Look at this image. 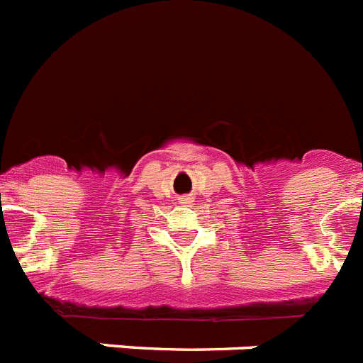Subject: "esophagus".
Returning a JSON list of instances; mask_svg holds the SVG:
<instances>
[{
  "mask_svg": "<svg viewBox=\"0 0 363 363\" xmlns=\"http://www.w3.org/2000/svg\"><path fill=\"white\" fill-rule=\"evenodd\" d=\"M184 201H185V200H184Z\"/></svg>",
  "mask_w": 363,
  "mask_h": 363,
  "instance_id": "34e87169",
  "label": "esophagus"
}]
</instances>
